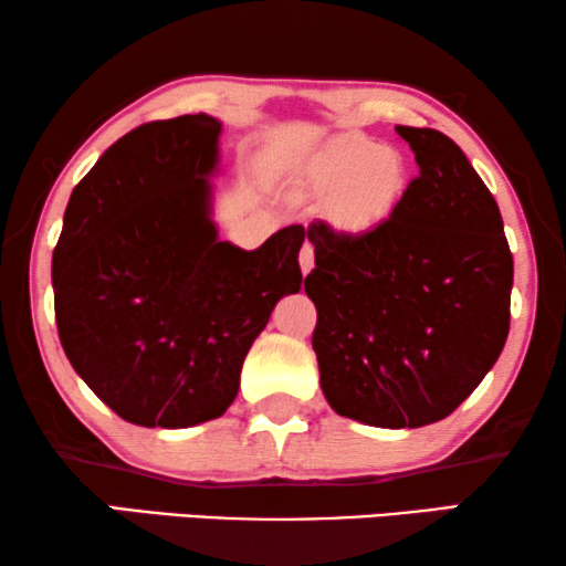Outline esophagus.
Returning <instances> with one entry per match:
<instances>
[{
  "label": "esophagus",
  "mask_w": 566,
  "mask_h": 566,
  "mask_svg": "<svg viewBox=\"0 0 566 566\" xmlns=\"http://www.w3.org/2000/svg\"><path fill=\"white\" fill-rule=\"evenodd\" d=\"M298 265H301V273H304V275L312 273V268H314V247L308 244V242H304V247H301Z\"/></svg>",
  "instance_id": "esophagus-1"
}]
</instances>
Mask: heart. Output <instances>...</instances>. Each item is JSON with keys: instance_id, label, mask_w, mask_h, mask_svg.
Segmentation results:
<instances>
[{"instance_id": "obj_1", "label": "heart", "mask_w": 566, "mask_h": 566, "mask_svg": "<svg viewBox=\"0 0 566 566\" xmlns=\"http://www.w3.org/2000/svg\"><path fill=\"white\" fill-rule=\"evenodd\" d=\"M316 198H335L337 221L347 229H374L397 211L409 185L401 151L374 138L345 134L319 146L298 175Z\"/></svg>"}]
</instances>
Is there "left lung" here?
I'll use <instances>...</instances> for the list:
<instances>
[{
  "label": "left lung",
  "instance_id": "1",
  "mask_svg": "<svg viewBox=\"0 0 566 566\" xmlns=\"http://www.w3.org/2000/svg\"><path fill=\"white\" fill-rule=\"evenodd\" d=\"M420 175L363 234L314 221L312 345L329 407L374 428H422L482 384L510 329V254L497 200L436 128L397 126Z\"/></svg>",
  "mask_w": 566,
  "mask_h": 566
}]
</instances>
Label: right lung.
Segmentation results:
<instances>
[{"label":"right lung","mask_w":566,"mask_h":566,"mask_svg":"<svg viewBox=\"0 0 566 566\" xmlns=\"http://www.w3.org/2000/svg\"><path fill=\"white\" fill-rule=\"evenodd\" d=\"M221 123H144L82 177L53 250L69 363L126 422L192 428L227 412L254 337L298 293L304 227L258 250L221 242L211 182Z\"/></svg>","instance_id":"right-lung-1"}]
</instances>
